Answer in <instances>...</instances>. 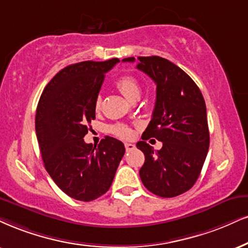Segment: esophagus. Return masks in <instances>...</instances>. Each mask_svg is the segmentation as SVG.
<instances>
[{
  "mask_svg": "<svg viewBox=\"0 0 248 248\" xmlns=\"http://www.w3.org/2000/svg\"><path fill=\"white\" fill-rule=\"evenodd\" d=\"M134 148H136V146H134L133 143H129V142L125 143V149H126V152L132 151V149H134Z\"/></svg>",
  "mask_w": 248,
  "mask_h": 248,
  "instance_id": "esophagus-1",
  "label": "esophagus"
}]
</instances>
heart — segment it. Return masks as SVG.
<instances>
[{
	"mask_svg": "<svg viewBox=\"0 0 248 248\" xmlns=\"http://www.w3.org/2000/svg\"><path fill=\"white\" fill-rule=\"evenodd\" d=\"M116 87L121 91V93L126 97L127 100L131 101V102H134V101H138L141 96L142 93V87L140 81L137 79L134 76L131 75H125L122 76L117 79L116 81ZM95 109L99 110L101 107V97L97 96L95 100ZM110 132L114 133L115 136L121 137V138H130L132 136V131L130 130V127H127L126 125L123 124H116L112 125L110 127Z\"/></svg>",
	"mask_w": 248,
	"mask_h": 248,
	"instance_id": "1",
	"label": "heart"
}]
</instances>
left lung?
I'll use <instances>...</instances> for the list:
<instances>
[{
	"instance_id": "obj_1",
	"label": "left lung",
	"mask_w": 248,
	"mask_h": 248,
	"mask_svg": "<svg viewBox=\"0 0 248 248\" xmlns=\"http://www.w3.org/2000/svg\"><path fill=\"white\" fill-rule=\"evenodd\" d=\"M134 57L123 62H134ZM137 69L156 84L152 121L137 147L145 154L139 170L145 187L162 198L188 191L197 182L209 148V130L203 96L187 73L160 56L138 57ZM149 138L164 146L155 152Z\"/></svg>"
}]
</instances>
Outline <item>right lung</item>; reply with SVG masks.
<instances>
[{
    "mask_svg": "<svg viewBox=\"0 0 248 248\" xmlns=\"http://www.w3.org/2000/svg\"><path fill=\"white\" fill-rule=\"evenodd\" d=\"M118 59L71 64L48 82L40 96L35 132L45 168L65 194L92 201L110 188L125 153L123 142L107 136L95 147L84 141L95 118V100Z\"/></svg>",
    "mask_w": 248,
    "mask_h": 248,
    "instance_id": "add662e5",
    "label": "right lung"
}]
</instances>
